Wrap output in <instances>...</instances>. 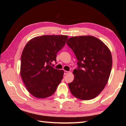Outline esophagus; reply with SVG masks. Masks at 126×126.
Returning a JSON list of instances; mask_svg holds the SVG:
<instances>
[{"instance_id": "obj_1", "label": "esophagus", "mask_w": 126, "mask_h": 126, "mask_svg": "<svg viewBox=\"0 0 126 126\" xmlns=\"http://www.w3.org/2000/svg\"><path fill=\"white\" fill-rule=\"evenodd\" d=\"M69 73V71H64V75H66V74H68V73Z\"/></svg>"}]
</instances>
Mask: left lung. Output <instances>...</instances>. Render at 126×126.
Wrapping results in <instances>:
<instances>
[{
    "label": "left lung",
    "mask_w": 126,
    "mask_h": 126,
    "mask_svg": "<svg viewBox=\"0 0 126 126\" xmlns=\"http://www.w3.org/2000/svg\"><path fill=\"white\" fill-rule=\"evenodd\" d=\"M66 44L78 61L73 71L74 79L68 84L75 97L89 100L97 96L105 87L112 68V56L101 40L92 36L69 38Z\"/></svg>",
    "instance_id": "left-lung-1"
}]
</instances>
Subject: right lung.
Instances as JSON below:
<instances>
[{"mask_svg":"<svg viewBox=\"0 0 126 126\" xmlns=\"http://www.w3.org/2000/svg\"><path fill=\"white\" fill-rule=\"evenodd\" d=\"M68 37L64 35L34 37L24 48L20 75L28 92L34 97L43 98L51 96L63 79L64 71L51 65L56 61L57 53L64 46Z\"/></svg>","mask_w":126,"mask_h":126,"instance_id":"add662e5","label":"right lung"}]
</instances>
